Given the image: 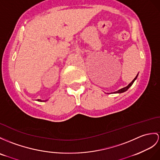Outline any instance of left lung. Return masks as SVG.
<instances>
[{
	"instance_id": "obj_1",
	"label": "left lung",
	"mask_w": 160,
	"mask_h": 160,
	"mask_svg": "<svg viewBox=\"0 0 160 160\" xmlns=\"http://www.w3.org/2000/svg\"><path fill=\"white\" fill-rule=\"evenodd\" d=\"M137 77H138V75H136V77L134 78V79H133V81H132V82L130 83H129L128 84V86H126V87H125V88H122V89H119L118 91H117V92H112L113 93H123V92H126V91H127L128 89L130 88V86H132V85L133 84V83L134 82V81L136 79V78H137Z\"/></svg>"
}]
</instances>
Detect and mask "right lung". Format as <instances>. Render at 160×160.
I'll list each match as a JSON object with an SVG mask.
<instances>
[{
	"label": "right lung",
	"instance_id": "add662e5",
	"mask_svg": "<svg viewBox=\"0 0 160 160\" xmlns=\"http://www.w3.org/2000/svg\"><path fill=\"white\" fill-rule=\"evenodd\" d=\"M37 100L38 101V102H45V101H47V100H39V99H38Z\"/></svg>",
	"mask_w": 160,
	"mask_h": 160
}]
</instances>
